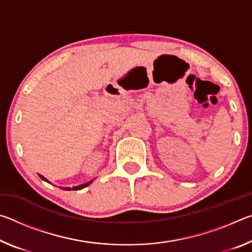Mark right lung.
Masks as SVG:
<instances>
[{
  "label": "right lung",
  "mask_w": 252,
  "mask_h": 252,
  "mask_svg": "<svg viewBox=\"0 0 252 252\" xmlns=\"http://www.w3.org/2000/svg\"><path fill=\"white\" fill-rule=\"evenodd\" d=\"M40 176V178L42 179V180H44V181H46V182H49L48 180H46V179L43 177V176H41V174H39ZM92 181H90V182H87V183H83V185H80V186H76V187H73L72 188V190H80V189H83V188H85L87 186H89L90 185ZM60 189H64V190H71V188H62V187H60Z\"/></svg>",
  "instance_id": "1"
}]
</instances>
